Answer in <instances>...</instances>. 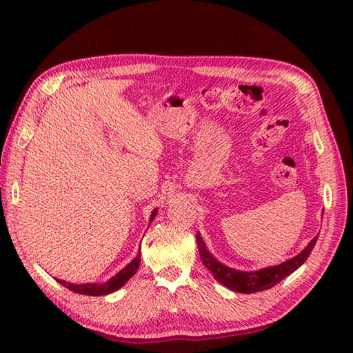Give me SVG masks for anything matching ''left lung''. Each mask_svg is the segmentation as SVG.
Listing matches in <instances>:
<instances>
[{
  "instance_id": "1",
  "label": "left lung",
  "mask_w": 353,
  "mask_h": 353,
  "mask_svg": "<svg viewBox=\"0 0 353 353\" xmlns=\"http://www.w3.org/2000/svg\"><path fill=\"white\" fill-rule=\"evenodd\" d=\"M316 239L318 236L312 239L307 244V247L301 251L300 254L284 261V263H281L278 266L260 269L256 272H239L219 263V261L207 251L203 238L199 236V234H196L199 257L203 260L204 266L214 275V278L220 284H223L225 287L244 294H251V293H257V291L269 290L272 287H275L278 283H281V281H283L285 276H288L290 274H293L296 269H299L307 260V257L310 256V251L314 250L316 244Z\"/></svg>"
}]
</instances>
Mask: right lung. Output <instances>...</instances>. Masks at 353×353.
<instances>
[{
  "label": "right lung",
  "instance_id": "obj_1",
  "mask_svg": "<svg viewBox=\"0 0 353 353\" xmlns=\"http://www.w3.org/2000/svg\"><path fill=\"white\" fill-rule=\"evenodd\" d=\"M155 214H157V210H154V213L150 214L149 223L154 220ZM139 265H140V251H139V254L136 256L134 260L130 261V263H128L123 270H119L115 276L110 278V279L108 281V283H105V284H100V285H99V284H81V285H75V284H69V283H66V281H62V279H56V281H57L59 284H62L63 287L69 288L70 291H74V293H78V294L105 296V294L112 293V291L118 290L119 287H123V285L127 283V281L136 274V270L139 269Z\"/></svg>",
  "mask_w": 353,
  "mask_h": 353
}]
</instances>
